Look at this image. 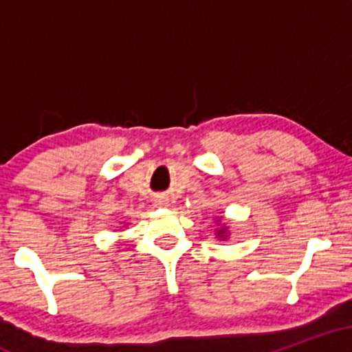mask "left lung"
<instances>
[{
	"instance_id": "8db88e82",
	"label": "left lung",
	"mask_w": 352,
	"mask_h": 352,
	"mask_svg": "<svg viewBox=\"0 0 352 352\" xmlns=\"http://www.w3.org/2000/svg\"><path fill=\"white\" fill-rule=\"evenodd\" d=\"M227 235H228V230H227V227H225V225L221 228L217 230V236L221 238V240H225V238H227Z\"/></svg>"
}]
</instances>
